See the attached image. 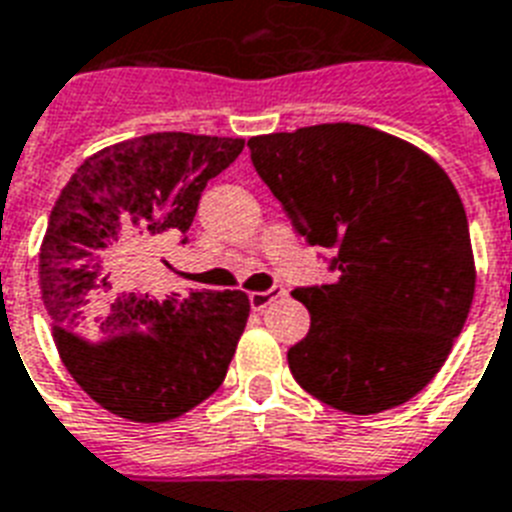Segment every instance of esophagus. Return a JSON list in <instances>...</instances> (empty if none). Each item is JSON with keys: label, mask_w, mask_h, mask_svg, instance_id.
Returning a JSON list of instances; mask_svg holds the SVG:
<instances>
[{"label": "esophagus", "mask_w": 512, "mask_h": 512, "mask_svg": "<svg viewBox=\"0 0 512 512\" xmlns=\"http://www.w3.org/2000/svg\"><path fill=\"white\" fill-rule=\"evenodd\" d=\"M282 295H285V287H272V290H264V293L253 290V293H248V301H251V308H256V311H264L269 303L277 301V298H282Z\"/></svg>", "instance_id": "34e87169"}]
</instances>
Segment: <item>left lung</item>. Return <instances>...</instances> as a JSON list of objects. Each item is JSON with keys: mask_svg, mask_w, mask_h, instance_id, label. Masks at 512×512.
I'll list each match as a JSON object with an SVG mask.
<instances>
[{"mask_svg": "<svg viewBox=\"0 0 512 512\" xmlns=\"http://www.w3.org/2000/svg\"><path fill=\"white\" fill-rule=\"evenodd\" d=\"M256 172L337 282L298 287L308 335L295 382L342 413L403 405L437 377L466 324L476 264L463 201L432 156L398 135L324 122L248 141Z\"/></svg>", "mask_w": 512, "mask_h": 512, "instance_id": "8db88e82", "label": "left lung"}]
</instances>
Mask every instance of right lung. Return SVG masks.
<instances>
[{
  "mask_svg": "<svg viewBox=\"0 0 512 512\" xmlns=\"http://www.w3.org/2000/svg\"><path fill=\"white\" fill-rule=\"evenodd\" d=\"M243 146L219 135H141L88 156L59 193L38 256L41 301L65 369L104 411L162 424L225 382L248 295L156 298L143 280L154 248L188 232L201 190Z\"/></svg>",
  "mask_w": 512,
  "mask_h": 512,
  "instance_id": "right-lung-1",
  "label": "right lung"
}]
</instances>
